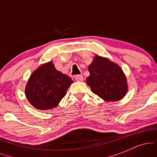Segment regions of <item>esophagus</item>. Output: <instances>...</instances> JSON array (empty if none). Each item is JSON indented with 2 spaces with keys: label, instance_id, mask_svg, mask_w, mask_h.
<instances>
[{
  "label": "esophagus",
  "instance_id": "34e87169",
  "mask_svg": "<svg viewBox=\"0 0 157 157\" xmlns=\"http://www.w3.org/2000/svg\"><path fill=\"white\" fill-rule=\"evenodd\" d=\"M75 78L77 81H82V80H83V77H82V75H76V76L75 77Z\"/></svg>",
  "mask_w": 157,
  "mask_h": 157
}]
</instances>
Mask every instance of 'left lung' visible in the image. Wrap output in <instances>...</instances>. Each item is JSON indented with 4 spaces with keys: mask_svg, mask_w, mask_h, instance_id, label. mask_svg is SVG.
<instances>
[{
    "mask_svg": "<svg viewBox=\"0 0 157 157\" xmlns=\"http://www.w3.org/2000/svg\"><path fill=\"white\" fill-rule=\"evenodd\" d=\"M86 82L95 94L105 101H117L127 91L126 78L122 69L109 60L96 56L89 66Z\"/></svg>",
    "mask_w": 157,
    "mask_h": 157,
    "instance_id": "1",
    "label": "left lung"
}]
</instances>
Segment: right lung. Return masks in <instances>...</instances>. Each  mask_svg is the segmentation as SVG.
<instances>
[{"mask_svg":"<svg viewBox=\"0 0 157 157\" xmlns=\"http://www.w3.org/2000/svg\"><path fill=\"white\" fill-rule=\"evenodd\" d=\"M72 82L69 77L57 71L49 62L32 73L26 86V98L36 109H51L58 105Z\"/></svg>","mask_w":157,"mask_h":157,"instance_id":"right-lung-1","label":"right lung"}]
</instances>
